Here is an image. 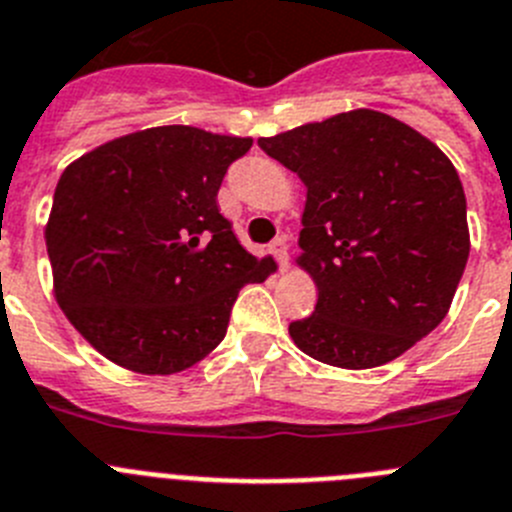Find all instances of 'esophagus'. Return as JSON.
Listing matches in <instances>:
<instances>
[{
	"label": "esophagus",
	"mask_w": 512,
	"mask_h": 512,
	"mask_svg": "<svg viewBox=\"0 0 512 512\" xmlns=\"http://www.w3.org/2000/svg\"><path fill=\"white\" fill-rule=\"evenodd\" d=\"M270 252H273V257L278 260L280 270H285V267H288V245H285V239L278 237L275 242H270Z\"/></svg>",
	"instance_id": "1"
}]
</instances>
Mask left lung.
Segmentation results:
<instances>
[{
	"label": "left lung",
	"mask_w": 512,
	"mask_h": 512,
	"mask_svg": "<svg viewBox=\"0 0 512 512\" xmlns=\"http://www.w3.org/2000/svg\"><path fill=\"white\" fill-rule=\"evenodd\" d=\"M257 145L306 186L298 262L319 301L288 326L293 342L326 365L370 370L431 334L469 257L467 199L451 160L372 109Z\"/></svg>",
	"instance_id": "left-lung-1"
}]
</instances>
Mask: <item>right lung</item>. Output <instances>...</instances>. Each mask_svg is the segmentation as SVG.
I'll use <instances>...</instances> for the list:
<instances>
[{"mask_svg": "<svg viewBox=\"0 0 512 512\" xmlns=\"http://www.w3.org/2000/svg\"><path fill=\"white\" fill-rule=\"evenodd\" d=\"M250 137L170 124L96 147L63 170L45 227L55 298L114 365L173 375L227 334L273 262L239 245L216 193Z\"/></svg>", "mask_w": 512, "mask_h": 512, "instance_id": "add662e5", "label": "right lung"}]
</instances>
